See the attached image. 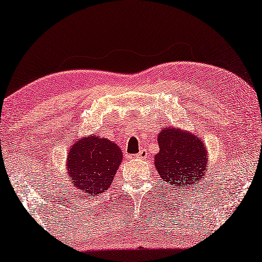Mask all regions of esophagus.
I'll use <instances>...</instances> for the list:
<instances>
[{"mask_svg": "<svg viewBox=\"0 0 262 262\" xmlns=\"http://www.w3.org/2000/svg\"><path fill=\"white\" fill-rule=\"evenodd\" d=\"M136 158L146 159L147 158V150L146 149H141V150L139 151V154H136Z\"/></svg>", "mask_w": 262, "mask_h": 262, "instance_id": "esophagus-1", "label": "esophagus"}]
</instances>
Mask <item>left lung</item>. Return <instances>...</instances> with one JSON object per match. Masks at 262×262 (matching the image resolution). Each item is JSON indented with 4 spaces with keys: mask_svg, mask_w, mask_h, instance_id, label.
<instances>
[{
    "mask_svg": "<svg viewBox=\"0 0 262 262\" xmlns=\"http://www.w3.org/2000/svg\"><path fill=\"white\" fill-rule=\"evenodd\" d=\"M158 142L160 151L154 156V165L163 181L174 188L189 189L205 180L209 169L208 150L193 132L162 128Z\"/></svg>",
    "mask_w": 262,
    "mask_h": 262,
    "instance_id": "1",
    "label": "left lung"
}]
</instances>
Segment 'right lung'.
<instances>
[{
  "label": "right lung",
  "mask_w": 262,
  "mask_h": 262,
  "mask_svg": "<svg viewBox=\"0 0 262 262\" xmlns=\"http://www.w3.org/2000/svg\"><path fill=\"white\" fill-rule=\"evenodd\" d=\"M122 158V150L109 139L83 136L69 148L67 177L81 196H99L111 187Z\"/></svg>",
  "instance_id": "right-lung-1"
}]
</instances>
